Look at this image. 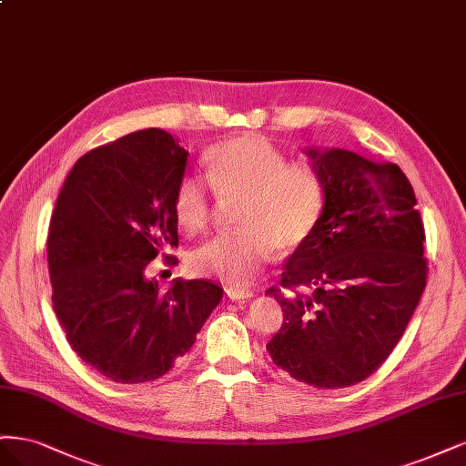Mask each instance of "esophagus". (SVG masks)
I'll return each mask as SVG.
<instances>
[{
  "label": "esophagus",
  "mask_w": 466,
  "mask_h": 466,
  "mask_svg": "<svg viewBox=\"0 0 466 466\" xmlns=\"http://www.w3.org/2000/svg\"><path fill=\"white\" fill-rule=\"evenodd\" d=\"M227 294L230 299H248L253 296V292L249 289H242V287H228Z\"/></svg>",
  "instance_id": "esophagus-1"
}]
</instances>
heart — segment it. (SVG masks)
I'll return each instance as SVG.
<instances>
[{"label":"heart","instance_id":"b5f03b06","mask_svg":"<svg viewBox=\"0 0 466 466\" xmlns=\"http://www.w3.org/2000/svg\"><path fill=\"white\" fill-rule=\"evenodd\" d=\"M205 176L222 198H236L232 234L217 236L189 255L198 275L228 284L258 277L273 248L292 251L313 230L321 213V182L311 164L289 155L259 135H238L205 153ZM174 217L187 234H201L211 218V193L198 176L179 179Z\"/></svg>","mask_w":466,"mask_h":466}]
</instances>
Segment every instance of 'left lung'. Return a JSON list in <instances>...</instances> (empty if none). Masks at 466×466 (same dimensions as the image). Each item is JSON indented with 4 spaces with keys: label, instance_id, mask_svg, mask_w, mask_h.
Instances as JSON below:
<instances>
[{
    "label": "left lung",
    "instance_id": "left-lung-1",
    "mask_svg": "<svg viewBox=\"0 0 466 466\" xmlns=\"http://www.w3.org/2000/svg\"><path fill=\"white\" fill-rule=\"evenodd\" d=\"M308 155L325 205L265 292L284 315L267 350L296 381L340 389L370 378L397 347L426 287V234L397 164L344 148Z\"/></svg>",
    "mask_w": 466,
    "mask_h": 466
}]
</instances>
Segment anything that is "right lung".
Masks as SVG:
<instances>
[{
	"mask_svg": "<svg viewBox=\"0 0 466 466\" xmlns=\"http://www.w3.org/2000/svg\"><path fill=\"white\" fill-rule=\"evenodd\" d=\"M186 162L170 133L135 131L83 155L57 195L48 230L54 311L73 352L116 383L170 371L222 298L207 279L160 292L145 277L160 251L177 248L172 199Z\"/></svg>",
	"mask_w": 466,
	"mask_h": 466,
	"instance_id": "right-lung-1",
	"label": "right lung"
}]
</instances>
